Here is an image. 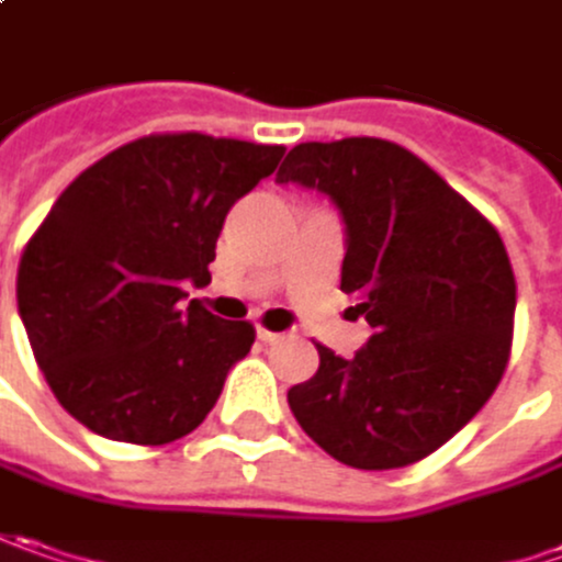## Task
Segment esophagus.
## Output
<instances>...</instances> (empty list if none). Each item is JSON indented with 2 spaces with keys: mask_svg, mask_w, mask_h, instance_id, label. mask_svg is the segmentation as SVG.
Returning <instances> with one entry per match:
<instances>
[{
  "mask_svg": "<svg viewBox=\"0 0 562 562\" xmlns=\"http://www.w3.org/2000/svg\"><path fill=\"white\" fill-rule=\"evenodd\" d=\"M280 339V333H273V329H263V326H258V341H263V345H267V341H277Z\"/></svg>",
  "mask_w": 562,
  "mask_h": 562,
  "instance_id": "obj_1",
  "label": "esophagus"
}]
</instances>
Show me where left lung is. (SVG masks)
I'll return each mask as SVG.
<instances>
[{
  "label": "left lung",
  "instance_id": "obj_1",
  "mask_svg": "<svg viewBox=\"0 0 562 562\" xmlns=\"http://www.w3.org/2000/svg\"><path fill=\"white\" fill-rule=\"evenodd\" d=\"M277 183L311 186L339 204L341 292L373 326L355 358L317 345V373L289 389V407L348 467H411L454 438L507 370L516 277L504 239L423 158L389 139L301 143Z\"/></svg>",
  "mask_w": 562,
  "mask_h": 562
}]
</instances>
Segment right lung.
<instances>
[{
	"mask_svg": "<svg viewBox=\"0 0 562 562\" xmlns=\"http://www.w3.org/2000/svg\"><path fill=\"white\" fill-rule=\"evenodd\" d=\"M282 151L151 133L87 167L30 236L18 263L30 348L52 395L95 436L167 445L217 404L255 326L183 304L186 282H211L226 211Z\"/></svg>",
	"mask_w": 562,
	"mask_h": 562,
	"instance_id": "1",
	"label": "right lung"
}]
</instances>
